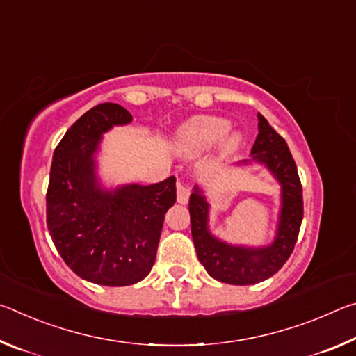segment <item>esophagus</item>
<instances>
[{
    "instance_id": "esophagus-1",
    "label": "esophagus",
    "mask_w": 356,
    "mask_h": 356,
    "mask_svg": "<svg viewBox=\"0 0 356 356\" xmlns=\"http://www.w3.org/2000/svg\"><path fill=\"white\" fill-rule=\"evenodd\" d=\"M190 197V186L185 185L182 180H177V202L186 204Z\"/></svg>"
}]
</instances>
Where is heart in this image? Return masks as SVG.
Wrapping results in <instances>:
<instances>
[{
  "instance_id": "1",
  "label": "heart",
  "mask_w": 356,
  "mask_h": 356,
  "mask_svg": "<svg viewBox=\"0 0 356 356\" xmlns=\"http://www.w3.org/2000/svg\"><path fill=\"white\" fill-rule=\"evenodd\" d=\"M231 122L218 116H196L185 122L176 135V147L184 154H202L221 141V150L232 154L242 144L243 135L229 130Z\"/></svg>"
}]
</instances>
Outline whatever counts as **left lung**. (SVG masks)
Listing matches in <instances>:
<instances>
[{
  "label": "left lung",
  "instance_id": "1",
  "mask_svg": "<svg viewBox=\"0 0 356 356\" xmlns=\"http://www.w3.org/2000/svg\"><path fill=\"white\" fill-rule=\"evenodd\" d=\"M259 135L251 149V161L268 168L281 184V212L273 243L261 248L229 245L209 231V202L202 190L195 185L190 195L191 236L196 254L207 273L216 281L227 284H256L273 276L286 264L297 243L303 220V190L297 165L292 159L284 138L276 134L261 113H257Z\"/></svg>",
  "mask_w": 356,
  "mask_h": 356
}]
</instances>
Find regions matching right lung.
<instances>
[{
    "instance_id": "right-lung-1",
    "label": "right lung",
    "mask_w": 356,
    "mask_h": 356,
    "mask_svg": "<svg viewBox=\"0 0 356 356\" xmlns=\"http://www.w3.org/2000/svg\"><path fill=\"white\" fill-rule=\"evenodd\" d=\"M131 122L118 104L91 108L55 149L47 190V226L64 262L100 286H130L155 262L166 210L176 202V177L154 185L102 188L94 154L102 135Z\"/></svg>"
}]
</instances>
